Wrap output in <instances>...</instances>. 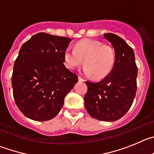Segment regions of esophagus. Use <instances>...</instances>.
I'll return each instance as SVG.
<instances>
[{"label":"esophagus","instance_id":"34e87169","mask_svg":"<svg viewBox=\"0 0 154 154\" xmlns=\"http://www.w3.org/2000/svg\"><path fill=\"white\" fill-rule=\"evenodd\" d=\"M78 80H79V81H80V82H83V81H84V79L82 78L81 77H79Z\"/></svg>","mask_w":154,"mask_h":154}]
</instances>
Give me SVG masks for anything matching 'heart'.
I'll return each mask as SVG.
<instances>
[{
    "instance_id": "obj_1",
    "label": "heart",
    "mask_w": 154,
    "mask_h": 154,
    "mask_svg": "<svg viewBox=\"0 0 154 154\" xmlns=\"http://www.w3.org/2000/svg\"><path fill=\"white\" fill-rule=\"evenodd\" d=\"M115 51L110 45L94 40H83L74 49L67 48L63 58L66 67L74 70L83 64V71L94 79H101L111 72L115 63Z\"/></svg>"
}]
</instances>
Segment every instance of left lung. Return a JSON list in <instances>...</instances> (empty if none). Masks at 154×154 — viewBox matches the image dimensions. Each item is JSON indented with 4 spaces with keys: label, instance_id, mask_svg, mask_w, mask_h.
Returning <instances> with one entry per match:
<instances>
[{
    "label": "left lung",
    "instance_id": "left-lung-1",
    "mask_svg": "<svg viewBox=\"0 0 154 154\" xmlns=\"http://www.w3.org/2000/svg\"><path fill=\"white\" fill-rule=\"evenodd\" d=\"M104 37L115 51L111 72L97 83L86 81L84 105L91 117L102 121H115L130 110L137 92V67L132 48L116 34Z\"/></svg>",
    "mask_w": 154,
    "mask_h": 154
}]
</instances>
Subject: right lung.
<instances>
[{"instance_id": "add662e5", "label": "right lung", "mask_w": 154, "mask_h": 154, "mask_svg": "<svg viewBox=\"0 0 154 154\" xmlns=\"http://www.w3.org/2000/svg\"><path fill=\"white\" fill-rule=\"evenodd\" d=\"M68 37L38 33L20 48L11 77L13 96L24 116L36 121L54 118L61 110L64 97L78 81L66 68Z\"/></svg>"}]
</instances>
